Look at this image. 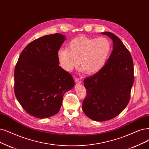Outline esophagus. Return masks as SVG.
<instances>
[{
  "mask_svg": "<svg viewBox=\"0 0 149 149\" xmlns=\"http://www.w3.org/2000/svg\"><path fill=\"white\" fill-rule=\"evenodd\" d=\"M75 81L76 83H79V84H80V83H81V80L80 79H79V78H75Z\"/></svg>",
  "mask_w": 149,
  "mask_h": 149,
  "instance_id": "34e87169",
  "label": "esophagus"
}]
</instances>
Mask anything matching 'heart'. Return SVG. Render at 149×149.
I'll return each instance as SVG.
<instances>
[{
    "label": "heart",
    "instance_id": "heart-1",
    "mask_svg": "<svg viewBox=\"0 0 149 149\" xmlns=\"http://www.w3.org/2000/svg\"><path fill=\"white\" fill-rule=\"evenodd\" d=\"M68 48H60L58 59L65 70L71 72L80 63L81 71L93 74L105 65L112 49V43L108 38H90L79 36L70 40Z\"/></svg>",
    "mask_w": 149,
    "mask_h": 149
}]
</instances>
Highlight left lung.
Masks as SVG:
<instances>
[{
  "label": "left lung",
  "mask_w": 149,
  "mask_h": 149,
  "mask_svg": "<svg viewBox=\"0 0 149 149\" xmlns=\"http://www.w3.org/2000/svg\"><path fill=\"white\" fill-rule=\"evenodd\" d=\"M113 41V51L106 64L84 81L86 96L82 109L91 120L102 122L117 117L130 100L134 83L133 59L120 38L110 32H102Z\"/></svg>",
  "instance_id": "obj_1"
}]
</instances>
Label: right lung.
Returning a JSON list of instances; mask_svg holds the SVG:
<instances>
[{
	"label": "right lung",
	"mask_w": 149,
	"mask_h": 149,
	"mask_svg": "<svg viewBox=\"0 0 149 149\" xmlns=\"http://www.w3.org/2000/svg\"><path fill=\"white\" fill-rule=\"evenodd\" d=\"M65 40L58 33L43 36L29 43L18 58L15 94L33 117L44 118L58 113L64 94L74 86L72 77L59 65L57 54Z\"/></svg>",
	"instance_id": "add662e5"
}]
</instances>
